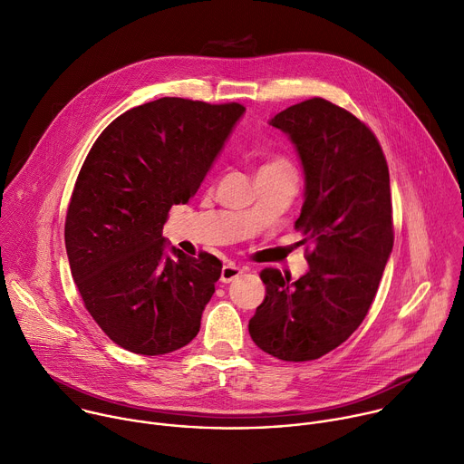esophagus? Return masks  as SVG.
I'll return each mask as SVG.
<instances>
[{"label":"esophagus","instance_id":"34e87169","mask_svg":"<svg viewBox=\"0 0 464 464\" xmlns=\"http://www.w3.org/2000/svg\"><path fill=\"white\" fill-rule=\"evenodd\" d=\"M243 274V268H239V266H236V265H225L223 268H221V282L223 284H230V282H234L236 277H239Z\"/></svg>","mask_w":464,"mask_h":464}]
</instances>
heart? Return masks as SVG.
<instances>
[{"mask_svg": "<svg viewBox=\"0 0 464 464\" xmlns=\"http://www.w3.org/2000/svg\"><path fill=\"white\" fill-rule=\"evenodd\" d=\"M261 171H293L291 162L285 157H276L270 162H266Z\"/></svg>", "mask_w": 464, "mask_h": 464, "instance_id": "1", "label": "heart"}]
</instances>
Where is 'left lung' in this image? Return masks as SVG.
Wrapping results in <instances>:
<instances>
[{
  "instance_id": "obj_1",
  "label": "left lung",
  "mask_w": 464,
  "mask_h": 464,
  "mask_svg": "<svg viewBox=\"0 0 464 464\" xmlns=\"http://www.w3.org/2000/svg\"><path fill=\"white\" fill-rule=\"evenodd\" d=\"M289 135L305 173L295 223L313 243L296 282L261 270L265 300L248 322L254 343L285 362L316 360L363 322L393 248L390 169L363 122L325 99H309L270 119Z\"/></svg>"
}]
</instances>
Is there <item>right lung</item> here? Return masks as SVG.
I'll return each instance as SVG.
<instances>
[{"instance_id": "add662e5", "label": "right lung", "mask_w": 464, "mask_h": 464, "mask_svg": "<svg viewBox=\"0 0 464 464\" xmlns=\"http://www.w3.org/2000/svg\"><path fill=\"white\" fill-rule=\"evenodd\" d=\"M245 113L241 104L164 97L117 117L89 150L65 218L72 280L121 347L166 354L190 343L221 261L171 246L162 227L188 203Z\"/></svg>"}]
</instances>
